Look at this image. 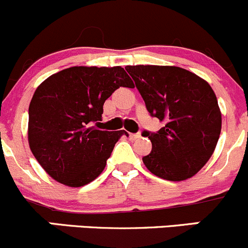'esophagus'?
<instances>
[{
  "label": "esophagus",
  "instance_id": "esophagus-1",
  "mask_svg": "<svg viewBox=\"0 0 248 248\" xmlns=\"http://www.w3.org/2000/svg\"><path fill=\"white\" fill-rule=\"evenodd\" d=\"M141 137V134H140V133H137V134H129V138H131L132 140H137V139H139V138Z\"/></svg>",
  "mask_w": 248,
  "mask_h": 248
}]
</instances>
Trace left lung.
<instances>
[{"mask_svg":"<svg viewBox=\"0 0 248 248\" xmlns=\"http://www.w3.org/2000/svg\"><path fill=\"white\" fill-rule=\"evenodd\" d=\"M152 116L164 122L158 133L144 132L152 151L142 158L159 178H191L207 164L221 133L220 107L207 80L178 66H127Z\"/></svg>","mask_w":248,"mask_h":248,"instance_id":"left-lung-1","label":"left lung"}]
</instances>
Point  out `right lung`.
Returning a JSON list of instances; mask_svg holds the SVG:
<instances>
[{"mask_svg":"<svg viewBox=\"0 0 248 248\" xmlns=\"http://www.w3.org/2000/svg\"><path fill=\"white\" fill-rule=\"evenodd\" d=\"M120 87H134L121 66H72L36 88L30 103L28 144L54 181L87 186L106 168L124 131H98L103 104Z\"/></svg>","mask_w":248,"mask_h":248,"instance_id":"right-lung-1","label":"right lung"}]
</instances>
